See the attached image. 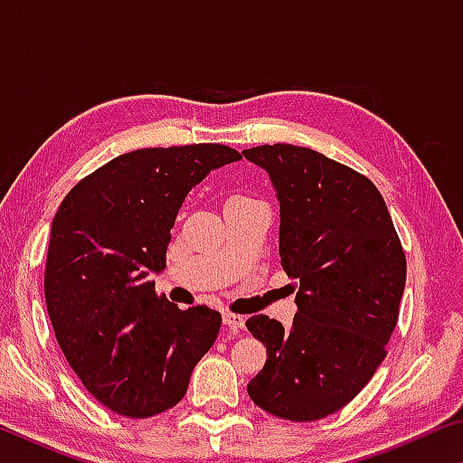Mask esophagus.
I'll list each match as a JSON object with an SVG mask.
<instances>
[{
  "instance_id": "1",
  "label": "esophagus",
  "mask_w": 463,
  "mask_h": 463,
  "mask_svg": "<svg viewBox=\"0 0 463 463\" xmlns=\"http://www.w3.org/2000/svg\"><path fill=\"white\" fill-rule=\"evenodd\" d=\"M245 317H241V315H232V312H226L224 315V325L226 326H231V328H242L245 326Z\"/></svg>"
}]
</instances>
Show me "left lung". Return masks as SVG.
Returning a JSON list of instances; mask_svg holds the SVG:
<instances>
[{
  "label": "left lung",
  "instance_id": "left-lung-1",
  "mask_svg": "<svg viewBox=\"0 0 463 463\" xmlns=\"http://www.w3.org/2000/svg\"><path fill=\"white\" fill-rule=\"evenodd\" d=\"M279 202V260L298 312L288 328L265 315L247 328L268 349L247 392L288 420H318L362 392L386 357L404 294L406 257L370 179L294 145L242 151Z\"/></svg>",
  "mask_w": 463,
  "mask_h": 463
}]
</instances>
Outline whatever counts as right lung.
<instances>
[{"label":"right lung","mask_w":463,"mask_h":463,"mask_svg":"<svg viewBox=\"0 0 463 463\" xmlns=\"http://www.w3.org/2000/svg\"><path fill=\"white\" fill-rule=\"evenodd\" d=\"M241 161L224 145L140 148L77 184L52 218L44 269L51 323L69 365L112 412L155 417L185 396L222 317L155 294L171 226L210 171Z\"/></svg>","instance_id":"obj_1"}]
</instances>
